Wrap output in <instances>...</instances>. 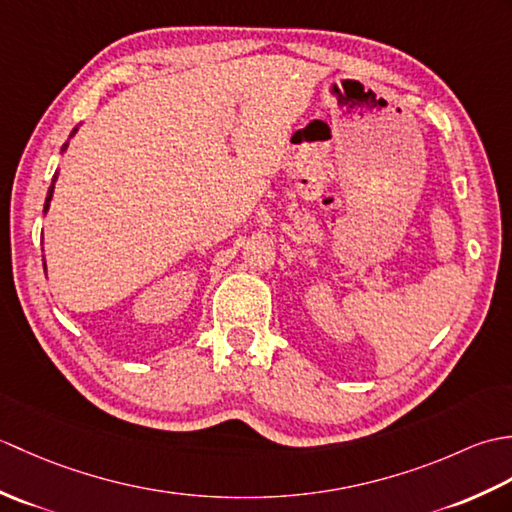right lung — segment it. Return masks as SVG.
I'll list each match as a JSON object with an SVG mask.
<instances>
[{"label": "right lung", "mask_w": 512, "mask_h": 512, "mask_svg": "<svg viewBox=\"0 0 512 512\" xmlns=\"http://www.w3.org/2000/svg\"><path fill=\"white\" fill-rule=\"evenodd\" d=\"M74 132H76V129H74ZM74 132H72V134H74ZM72 134H70V136H72ZM65 147H68V143L63 145V149H65ZM54 180H57V173H54V178H52V184H50V189H48V198H46V206H43V211H48V206H50V200H52V191H54ZM43 266H46V264H43Z\"/></svg>", "instance_id": "obj_1"}]
</instances>
